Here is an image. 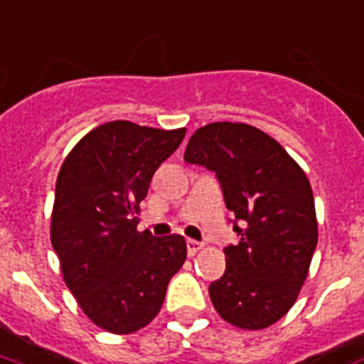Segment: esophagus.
Wrapping results in <instances>:
<instances>
[{
    "label": "esophagus",
    "mask_w": 364,
    "mask_h": 364,
    "mask_svg": "<svg viewBox=\"0 0 364 364\" xmlns=\"http://www.w3.org/2000/svg\"><path fill=\"white\" fill-rule=\"evenodd\" d=\"M203 249V243H198V241H193V239H189L187 241V252H189V257H195L198 250Z\"/></svg>",
    "instance_id": "34e87169"
}]
</instances>
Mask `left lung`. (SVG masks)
<instances>
[{
  "label": "left lung",
  "mask_w": 364,
  "mask_h": 364,
  "mask_svg": "<svg viewBox=\"0 0 364 364\" xmlns=\"http://www.w3.org/2000/svg\"><path fill=\"white\" fill-rule=\"evenodd\" d=\"M185 161L216 171L225 206L242 222L225 247V274L210 284L225 322L262 330L287 314L305 284L318 243L311 183L278 141L247 123L196 129Z\"/></svg>",
  "instance_id": "1"
}]
</instances>
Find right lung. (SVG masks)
I'll return each mask as SVG.
<instances>
[{
	"label": "right lung",
	"mask_w": 364,
	"mask_h": 364,
	"mask_svg": "<svg viewBox=\"0 0 364 364\" xmlns=\"http://www.w3.org/2000/svg\"><path fill=\"white\" fill-rule=\"evenodd\" d=\"M185 131L109 121L86 133L59 169L52 247L69 291L106 332L123 336L150 324L187 258L181 235L136 230L152 175Z\"/></svg>",
	"instance_id": "obj_1"
}]
</instances>
